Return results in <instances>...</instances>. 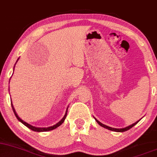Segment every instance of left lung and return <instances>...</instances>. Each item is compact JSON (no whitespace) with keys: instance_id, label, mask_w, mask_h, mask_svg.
Listing matches in <instances>:
<instances>
[{"instance_id":"1","label":"left lung","mask_w":157,"mask_h":157,"mask_svg":"<svg viewBox=\"0 0 157 157\" xmlns=\"http://www.w3.org/2000/svg\"><path fill=\"white\" fill-rule=\"evenodd\" d=\"M94 118H95V117H94ZM95 121H96V122H97L98 123V124L100 125V126H102V127H104V128H107V129H109V130L114 131V132H126V131L130 129L131 128H132V127H133L134 126H135V125L137 124V123H138V121H137V122L134 123H133V124H132V125H131V126L126 127V128H112V127L107 126H106V125L103 124V123H101V122H99V121H98V120H96V119H95Z\"/></svg>"}]
</instances>
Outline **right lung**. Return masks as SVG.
Masks as SVG:
<instances>
[{
	"label": "right lung",
	"instance_id": "right-lung-1",
	"mask_svg": "<svg viewBox=\"0 0 157 157\" xmlns=\"http://www.w3.org/2000/svg\"><path fill=\"white\" fill-rule=\"evenodd\" d=\"M17 60H18V59H17ZM12 107L13 112H14V115H15L16 117H17V118L18 121H20V122H21L22 123H23V124L25 125V126H27L28 128H30V129H31L32 131H34V132H48V131H51V130L55 129V128H57V127H59V126H60L61 124H62V123H63L64 121V119H65V117H67V111H66V113H65V115H64V116L63 118H62V120H61V121H59V122L57 123L56 125H54V126H51V127H48V128H37V127H34V126H31V125L29 124V123H27L26 122H25V121H23V120L20 119V117H18V115H17V113H16L15 110H14V107H13V105H12Z\"/></svg>",
	"mask_w": 157,
	"mask_h": 157
}]
</instances>
